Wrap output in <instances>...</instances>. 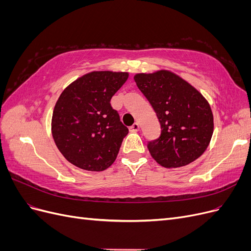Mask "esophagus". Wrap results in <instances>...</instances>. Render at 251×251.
I'll return each instance as SVG.
<instances>
[{
  "instance_id": "34e87169",
  "label": "esophagus",
  "mask_w": 251,
  "mask_h": 251,
  "mask_svg": "<svg viewBox=\"0 0 251 251\" xmlns=\"http://www.w3.org/2000/svg\"><path fill=\"white\" fill-rule=\"evenodd\" d=\"M139 128H140L139 125H138L137 123H135L132 126H130V131H131V132H138Z\"/></svg>"
}]
</instances>
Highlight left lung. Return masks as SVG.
Returning <instances> with one entry per match:
<instances>
[{"label":"left lung","instance_id":"8db88e82","mask_svg":"<svg viewBox=\"0 0 251 251\" xmlns=\"http://www.w3.org/2000/svg\"><path fill=\"white\" fill-rule=\"evenodd\" d=\"M134 80L153 107L161 135L148 149L166 169L185 166L209 146L214 115L208 101L191 83L169 70L137 73Z\"/></svg>","mask_w":251,"mask_h":251}]
</instances>
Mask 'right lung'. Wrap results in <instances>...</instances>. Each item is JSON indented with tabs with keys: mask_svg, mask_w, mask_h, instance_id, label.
I'll use <instances>...</instances> for the list:
<instances>
[{
	"mask_svg": "<svg viewBox=\"0 0 251 251\" xmlns=\"http://www.w3.org/2000/svg\"><path fill=\"white\" fill-rule=\"evenodd\" d=\"M127 77L128 72L92 71L59 95L51 132L57 149L73 165L101 172L116 160L128 130L110 101Z\"/></svg>",
	"mask_w": 251,
	"mask_h": 251,
	"instance_id": "obj_1",
	"label": "right lung"
}]
</instances>
